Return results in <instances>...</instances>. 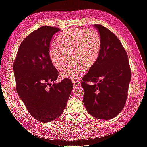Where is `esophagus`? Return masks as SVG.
<instances>
[{"label":"esophagus","mask_w":147,"mask_h":147,"mask_svg":"<svg viewBox=\"0 0 147 147\" xmlns=\"http://www.w3.org/2000/svg\"><path fill=\"white\" fill-rule=\"evenodd\" d=\"M73 86L74 87H77L80 84V81H78V80H73Z\"/></svg>","instance_id":"34e87169"}]
</instances>
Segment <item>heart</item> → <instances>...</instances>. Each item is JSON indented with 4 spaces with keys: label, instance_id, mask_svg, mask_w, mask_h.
<instances>
[{
    "label": "heart",
    "instance_id": "obj_1",
    "mask_svg": "<svg viewBox=\"0 0 147 147\" xmlns=\"http://www.w3.org/2000/svg\"><path fill=\"white\" fill-rule=\"evenodd\" d=\"M57 45L49 48V56L52 64L59 70L63 69L71 61L74 62L61 74L63 78L78 79L82 76L84 68L90 69L100 55L101 37L96 30L76 28L62 33L57 38Z\"/></svg>",
    "mask_w": 147,
    "mask_h": 147
}]
</instances>
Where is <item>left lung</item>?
<instances>
[{"label":"left lung","instance_id":"1","mask_svg":"<svg viewBox=\"0 0 147 147\" xmlns=\"http://www.w3.org/2000/svg\"><path fill=\"white\" fill-rule=\"evenodd\" d=\"M94 26L99 32L102 47L96 62L82 77L83 103L93 117L111 119L119 114L125 105L131 69L127 54L119 39L104 26Z\"/></svg>","mask_w":147,"mask_h":147}]
</instances>
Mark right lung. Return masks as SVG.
<instances>
[{
	"instance_id": "obj_1",
	"label": "right lung",
	"mask_w": 147,
	"mask_h": 147,
	"mask_svg": "<svg viewBox=\"0 0 147 147\" xmlns=\"http://www.w3.org/2000/svg\"><path fill=\"white\" fill-rule=\"evenodd\" d=\"M60 30L45 26L31 33L20 45L13 65L18 94L33 117L44 123L62 114L73 88L69 78L55 83L59 73L49 50L53 36Z\"/></svg>"
}]
</instances>
